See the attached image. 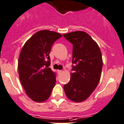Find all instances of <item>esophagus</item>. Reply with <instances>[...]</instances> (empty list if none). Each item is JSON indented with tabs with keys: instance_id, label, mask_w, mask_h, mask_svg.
<instances>
[{
	"instance_id": "34e87169",
	"label": "esophagus",
	"mask_w": 124,
	"mask_h": 124,
	"mask_svg": "<svg viewBox=\"0 0 124 124\" xmlns=\"http://www.w3.org/2000/svg\"><path fill=\"white\" fill-rule=\"evenodd\" d=\"M62 70H57V73H58L59 74H61V73H62Z\"/></svg>"
}]
</instances>
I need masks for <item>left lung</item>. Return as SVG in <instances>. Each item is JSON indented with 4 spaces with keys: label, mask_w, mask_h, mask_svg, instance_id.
<instances>
[{
    "label": "left lung",
    "mask_w": 124,
    "mask_h": 124,
    "mask_svg": "<svg viewBox=\"0 0 124 124\" xmlns=\"http://www.w3.org/2000/svg\"><path fill=\"white\" fill-rule=\"evenodd\" d=\"M73 44V70L69 83L63 85L68 99L79 103L87 99L101 78L103 59L98 44L84 31L63 34Z\"/></svg>",
    "instance_id": "1"
}]
</instances>
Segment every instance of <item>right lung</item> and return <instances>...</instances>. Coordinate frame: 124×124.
<instances>
[{
	"mask_svg": "<svg viewBox=\"0 0 124 124\" xmlns=\"http://www.w3.org/2000/svg\"><path fill=\"white\" fill-rule=\"evenodd\" d=\"M62 35L43 30L27 40L18 59V73L25 93L36 102H43L50 97L55 84V75L51 68L49 53L53 44Z\"/></svg>",
	"mask_w": 124,
	"mask_h": 124,
	"instance_id": "right-lung-1",
	"label": "right lung"
}]
</instances>
